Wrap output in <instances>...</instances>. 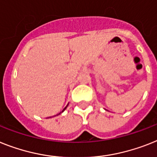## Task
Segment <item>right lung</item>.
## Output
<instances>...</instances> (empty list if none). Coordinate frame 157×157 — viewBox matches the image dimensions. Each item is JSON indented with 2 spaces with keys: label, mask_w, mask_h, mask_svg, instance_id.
Here are the masks:
<instances>
[{
  "label": "right lung",
  "mask_w": 157,
  "mask_h": 157,
  "mask_svg": "<svg viewBox=\"0 0 157 157\" xmlns=\"http://www.w3.org/2000/svg\"><path fill=\"white\" fill-rule=\"evenodd\" d=\"M67 106H68V104H67ZM67 107H65V108H64V110H65V109H66V108H67ZM64 110H63V111H64ZM59 114H60V113H59Z\"/></svg>",
  "instance_id": "obj_1"
}]
</instances>
